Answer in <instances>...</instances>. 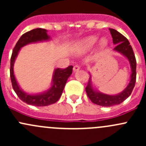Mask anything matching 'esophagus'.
<instances>
[{
	"mask_svg": "<svg viewBox=\"0 0 146 146\" xmlns=\"http://www.w3.org/2000/svg\"><path fill=\"white\" fill-rule=\"evenodd\" d=\"M80 66H79V65L76 64L75 65L74 67H73V70H74V71H78V70H80Z\"/></svg>",
	"mask_w": 146,
	"mask_h": 146,
	"instance_id": "34e87169",
	"label": "esophagus"
}]
</instances>
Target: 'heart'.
Wrapping results in <instances>:
<instances>
[{"instance_id":"1","label":"heart","mask_w":146,"mask_h":146,"mask_svg":"<svg viewBox=\"0 0 146 146\" xmlns=\"http://www.w3.org/2000/svg\"><path fill=\"white\" fill-rule=\"evenodd\" d=\"M98 37L97 36H90L85 39H82L78 44V47L82 51H86L92 48L98 42ZM107 44V40L105 38H103L100 40V46L102 47L106 46Z\"/></svg>"}]
</instances>
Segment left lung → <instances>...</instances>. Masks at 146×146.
<instances>
[{
  "instance_id": "obj_1",
  "label": "left lung",
  "mask_w": 146,
  "mask_h": 146,
  "mask_svg": "<svg viewBox=\"0 0 146 146\" xmlns=\"http://www.w3.org/2000/svg\"><path fill=\"white\" fill-rule=\"evenodd\" d=\"M110 31L112 36L113 43L117 44L114 47V50L122 54L128 58L131 67V80L127 87L125 88L124 90L117 95H106L100 92L95 91L92 87L90 76L88 80V85L85 88L87 95L92 102L102 107H111L123 102L131 94L136 80V60L133 48L130 45L129 40L115 29H110Z\"/></svg>"
}]
</instances>
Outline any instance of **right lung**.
<instances>
[{"label":"right lung","instance_id":"right-lung-1","mask_svg":"<svg viewBox=\"0 0 146 146\" xmlns=\"http://www.w3.org/2000/svg\"><path fill=\"white\" fill-rule=\"evenodd\" d=\"M49 38V36L46 33V30L42 28L34 29L23 34L15 46L10 58V73L13 90L22 101L31 105L44 107L56 102L61 98L66 81L72 74L73 71V66H69L68 67L64 69H56L53 76L52 85L48 91L44 93L38 94V95H29L25 93L19 87L14 76L13 65L20 49L23 46L29 43L48 40Z\"/></svg>","mask_w":146,"mask_h":146}]
</instances>
